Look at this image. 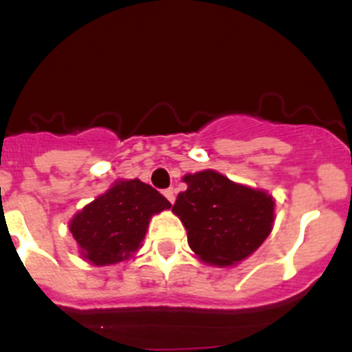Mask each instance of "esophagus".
Here are the masks:
<instances>
[{"instance_id":"esophagus-1","label":"esophagus","mask_w":352,"mask_h":352,"mask_svg":"<svg viewBox=\"0 0 352 352\" xmlns=\"http://www.w3.org/2000/svg\"><path fill=\"white\" fill-rule=\"evenodd\" d=\"M164 195H166V199L170 204H173L174 199H176V195H174V188H167V190H164Z\"/></svg>"}]
</instances>
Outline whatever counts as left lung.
I'll use <instances>...</instances> for the list:
<instances>
[{
	"label": "left lung",
	"mask_w": 352,
	"mask_h": 352,
	"mask_svg": "<svg viewBox=\"0 0 352 352\" xmlns=\"http://www.w3.org/2000/svg\"><path fill=\"white\" fill-rule=\"evenodd\" d=\"M186 190L173 213L182 220L195 256L211 266H232L252 256L270 236L275 199L266 190L231 182L213 169L185 174Z\"/></svg>",
	"instance_id": "8db88e82"
}]
</instances>
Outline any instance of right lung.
I'll use <instances>...</instances> for the list:
<instances>
[{
	"mask_svg": "<svg viewBox=\"0 0 352 352\" xmlns=\"http://www.w3.org/2000/svg\"><path fill=\"white\" fill-rule=\"evenodd\" d=\"M169 208V201L141 179H118L77 211L68 229L82 259L93 266H111L133 257L151 217Z\"/></svg>",
	"mask_w": 352,
	"mask_h": 352,
	"instance_id": "1",
	"label": "right lung"
}]
</instances>
